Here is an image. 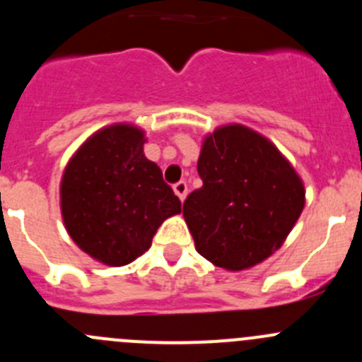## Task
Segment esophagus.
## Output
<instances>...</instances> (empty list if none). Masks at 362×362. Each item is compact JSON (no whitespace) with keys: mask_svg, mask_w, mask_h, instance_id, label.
I'll return each mask as SVG.
<instances>
[{"mask_svg":"<svg viewBox=\"0 0 362 362\" xmlns=\"http://www.w3.org/2000/svg\"><path fill=\"white\" fill-rule=\"evenodd\" d=\"M173 191L175 194L180 198V202H184L185 196H187V184H185V182H177V184L173 185Z\"/></svg>","mask_w":362,"mask_h":362,"instance_id":"1","label":"esophagus"}]
</instances>
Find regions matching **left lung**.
<instances>
[{"instance_id": "1", "label": "left lung", "mask_w": 362, "mask_h": 362, "mask_svg": "<svg viewBox=\"0 0 362 362\" xmlns=\"http://www.w3.org/2000/svg\"><path fill=\"white\" fill-rule=\"evenodd\" d=\"M198 173L203 187L185 199V224L196 250L228 272L275 254L305 208V185L289 159L243 124L203 138Z\"/></svg>"}]
</instances>
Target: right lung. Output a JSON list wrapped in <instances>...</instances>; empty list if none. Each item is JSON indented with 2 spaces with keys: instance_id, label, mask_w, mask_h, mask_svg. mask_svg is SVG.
I'll list each match as a JSON object with an SVG mask.
<instances>
[{
  "instance_id": "1",
  "label": "right lung",
  "mask_w": 362,
  "mask_h": 362,
  "mask_svg": "<svg viewBox=\"0 0 362 362\" xmlns=\"http://www.w3.org/2000/svg\"><path fill=\"white\" fill-rule=\"evenodd\" d=\"M145 131L117 122L90 134L68 160L59 187L64 228L78 249L107 266H124L152 245L180 199L144 154Z\"/></svg>"
}]
</instances>
